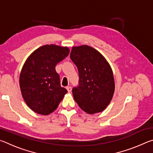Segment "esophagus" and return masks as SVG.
I'll return each mask as SVG.
<instances>
[{"mask_svg":"<svg viewBox=\"0 0 153 153\" xmlns=\"http://www.w3.org/2000/svg\"><path fill=\"white\" fill-rule=\"evenodd\" d=\"M66 88L67 90V91H68V92H71V86H67Z\"/></svg>","mask_w":153,"mask_h":153,"instance_id":"34e87169","label":"esophagus"}]
</instances>
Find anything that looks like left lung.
<instances>
[{"instance_id":"left-lung-1","label":"left lung","mask_w":153,"mask_h":153,"mask_svg":"<svg viewBox=\"0 0 153 153\" xmlns=\"http://www.w3.org/2000/svg\"><path fill=\"white\" fill-rule=\"evenodd\" d=\"M70 58L78 69V86L72 89L74 100L88 114L102 112L115 91L110 65L99 52L87 45L72 48Z\"/></svg>"}]
</instances>
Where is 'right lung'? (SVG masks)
<instances>
[{"instance_id":"1","label":"right lung","mask_w":153,"mask_h":153,"mask_svg":"<svg viewBox=\"0 0 153 153\" xmlns=\"http://www.w3.org/2000/svg\"><path fill=\"white\" fill-rule=\"evenodd\" d=\"M69 53L67 47L46 45L36 49L25 61L19 86L25 102L36 113L46 115L53 113L67 92L61 86L55 66Z\"/></svg>"}]
</instances>
